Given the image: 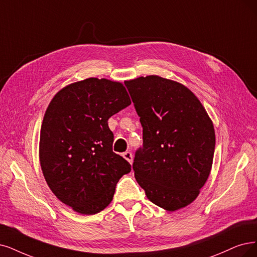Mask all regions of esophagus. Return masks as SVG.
Here are the masks:
<instances>
[{
	"label": "esophagus",
	"instance_id": "esophagus-1",
	"mask_svg": "<svg viewBox=\"0 0 257 257\" xmlns=\"http://www.w3.org/2000/svg\"><path fill=\"white\" fill-rule=\"evenodd\" d=\"M122 157L125 158L130 164L132 163V159H134V158H132V154L130 153V151H126V153H123V154H122Z\"/></svg>",
	"mask_w": 257,
	"mask_h": 257
}]
</instances>
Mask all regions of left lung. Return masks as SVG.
Returning <instances> with one entry per match:
<instances>
[{
  "label": "left lung",
  "instance_id": "1",
  "mask_svg": "<svg viewBox=\"0 0 257 257\" xmlns=\"http://www.w3.org/2000/svg\"><path fill=\"white\" fill-rule=\"evenodd\" d=\"M143 127L132 167L149 200L174 212L191 204L210 176L215 130L185 85L150 75L125 82Z\"/></svg>",
  "mask_w": 257,
  "mask_h": 257
}]
</instances>
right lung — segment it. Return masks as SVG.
I'll return each mask as SVG.
<instances>
[{
    "mask_svg": "<svg viewBox=\"0 0 257 257\" xmlns=\"http://www.w3.org/2000/svg\"><path fill=\"white\" fill-rule=\"evenodd\" d=\"M131 103L123 84L88 78L66 85L47 107L39 158L54 195L75 212L94 215L113 199L118 180L131 170L113 153L108 119Z\"/></svg>",
    "mask_w": 257,
    "mask_h": 257,
    "instance_id": "1",
    "label": "right lung"
}]
</instances>
